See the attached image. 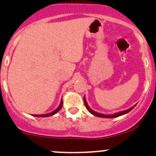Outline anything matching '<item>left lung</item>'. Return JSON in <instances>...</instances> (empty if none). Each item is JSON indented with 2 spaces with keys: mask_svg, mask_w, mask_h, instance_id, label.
Listing matches in <instances>:
<instances>
[{
  "mask_svg": "<svg viewBox=\"0 0 156 156\" xmlns=\"http://www.w3.org/2000/svg\"><path fill=\"white\" fill-rule=\"evenodd\" d=\"M83 101H84V104H85V106H86L87 109L88 111L90 112V113L93 114V115H96V116H98V117H102V118H115V117L120 116V115H124V114H126V113H127V112H129V111H131V110L133 109V108L135 107V105H134V106H133V107H132V108H129V109L125 110V111L119 112H117V113L113 114V115H105V114H101V113H98V112H96L93 111V110H92L91 108H90V107H89V106L87 105V103L86 99H85V98H83Z\"/></svg>",
  "mask_w": 156,
  "mask_h": 156,
  "instance_id": "1",
  "label": "left lung"
}]
</instances>
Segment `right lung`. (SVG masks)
<instances>
[{"instance_id": "add662e5", "label": "right lung", "mask_w": 156, "mask_h": 156, "mask_svg": "<svg viewBox=\"0 0 156 156\" xmlns=\"http://www.w3.org/2000/svg\"><path fill=\"white\" fill-rule=\"evenodd\" d=\"M62 107V100L61 101V103H60V105L57 108H56L54 112H51V113H48V114H45V115H34V116H39V117H48V116H51V115H55V113H57L59 111V110L61 109V108Z\"/></svg>"}]
</instances>
